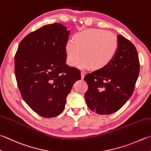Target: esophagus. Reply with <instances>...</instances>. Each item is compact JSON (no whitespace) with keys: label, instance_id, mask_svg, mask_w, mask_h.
I'll return each mask as SVG.
<instances>
[{"label":"esophagus","instance_id":"esophagus-1","mask_svg":"<svg viewBox=\"0 0 151 151\" xmlns=\"http://www.w3.org/2000/svg\"><path fill=\"white\" fill-rule=\"evenodd\" d=\"M84 76H85V72L84 71H82L81 72V78L82 79H84Z\"/></svg>","mask_w":151,"mask_h":151}]
</instances>
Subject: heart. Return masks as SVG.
<instances>
[{
  "label": "heart",
  "mask_w": 151,
  "mask_h": 151,
  "mask_svg": "<svg viewBox=\"0 0 151 151\" xmlns=\"http://www.w3.org/2000/svg\"><path fill=\"white\" fill-rule=\"evenodd\" d=\"M119 48L117 37L101 29H88L80 32L75 39L68 40L66 45V61L73 67L78 62L80 69H101L113 60Z\"/></svg>",
  "instance_id": "heart-1"
}]
</instances>
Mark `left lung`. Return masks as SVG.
<instances>
[{
    "instance_id": "obj_1",
    "label": "left lung",
    "mask_w": 151,
    "mask_h": 151,
    "mask_svg": "<svg viewBox=\"0 0 151 151\" xmlns=\"http://www.w3.org/2000/svg\"><path fill=\"white\" fill-rule=\"evenodd\" d=\"M119 48L107 67L85 76L88 85L85 100L90 110L98 114L114 113L134 92L139 73L137 50L130 41L118 35Z\"/></svg>"
}]
</instances>
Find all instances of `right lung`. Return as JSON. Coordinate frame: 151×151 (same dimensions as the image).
I'll use <instances>...</instances> for the list:
<instances>
[{
    "instance_id": "right-lung-1",
    "label": "right lung",
    "mask_w": 151,
    "mask_h": 151,
    "mask_svg": "<svg viewBox=\"0 0 151 151\" xmlns=\"http://www.w3.org/2000/svg\"><path fill=\"white\" fill-rule=\"evenodd\" d=\"M58 23L44 25L21 41L15 55V75L23 99L44 118L60 114L80 70L66 64L70 31Z\"/></svg>"
}]
</instances>
